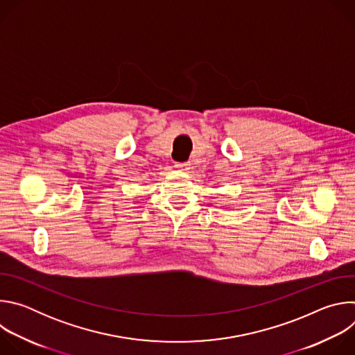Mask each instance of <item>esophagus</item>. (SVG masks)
I'll list each match as a JSON object with an SVG mask.
<instances>
[{
  "label": "esophagus",
  "instance_id": "esophagus-1",
  "mask_svg": "<svg viewBox=\"0 0 355 355\" xmlns=\"http://www.w3.org/2000/svg\"><path fill=\"white\" fill-rule=\"evenodd\" d=\"M175 167L182 170V171H187L189 168V163H185V162L184 163H175Z\"/></svg>",
  "mask_w": 355,
  "mask_h": 355
}]
</instances>
